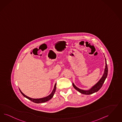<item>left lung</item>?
<instances>
[{
    "label": "left lung",
    "instance_id": "1",
    "mask_svg": "<svg viewBox=\"0 0 122 122\" xmlns=\"http://www.w3.org/2000/svg\"><path fill=\"white\" fill-rule=\"evenodd\" d=\"M105 69L104 74L102 76V77L101 78V79L97 83V84H95L93 86H92L91 88L90 89L88 90H81L80 89L78 88V87H77L76 86L74 83H72V86L74 87V88L77 91H78L79 92L82 94H85V95H90V94H92L96 92H98L102 86L103 84H104L105 79L107 76V75H108V67H107L106 60L105 58Z\"/></svg>",
    "mask_w": 122,
    "mask_h": 122
}]
</instances>
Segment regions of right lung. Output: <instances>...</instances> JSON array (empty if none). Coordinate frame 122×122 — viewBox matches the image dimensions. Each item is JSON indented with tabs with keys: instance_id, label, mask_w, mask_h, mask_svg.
<instances>
[{
	"instance_id": "1",
	"label": "right lung",
	"mask_w": 122,
	"mask_h": 122,
	"mask_svg": "<svg viewBox=\"0 0 122 122\" xmlns=\"http://www.w3.org/2000/svg\"><path fill=\"white\" fill-rule=\"evenodd\" d=\"M56 87V83L55 84V86H54V89H53L52 92H51V93L50 95H49L47 97H44V98H40V99H33V98H30L29 97H27L26 96H25V94H24L22 92L20 89H19V90H20V92L21 93V94L24 97H25V98H26L27 99H29L30 101L33 102L34 103H41L46 102V101H48L50 100L53 97L55 92Z\"/></svg>"
}]
</instances>
